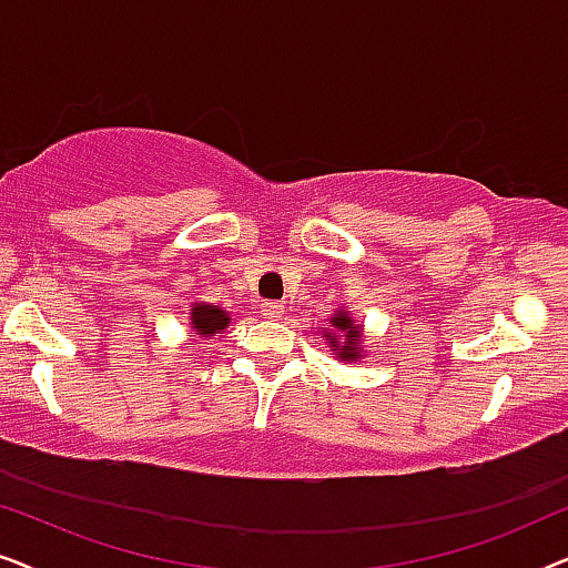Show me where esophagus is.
<instances>
[{"mask_svg":"<svg viewBox=\"0 0 568 568\" xmlns=\"http://www.w3.org/2000/svg\"><path fill=\"white\" fill-rule=\"evenodd\" d=\"M261 313L266 315L268 321H278V317L284 315V305H282V302H263Z\"/></svg>","mask_w":568,"mask_h":568,"instance_id":"esophagus-1","label":"esophagus"}]
</instances>
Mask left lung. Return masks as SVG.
<instances>
[{
  "label": "left lung",
  "mask_w": 568,
  "mask_h": 568,
  "mask_svg": "<svg viewBox=\"0 0 568 568\" xmlns=\"http://www.w3.org/2000/svg\"><path fill=\"white\" fill-rule=\"evenodd\" d=\"M331 323H333V331L344 332L347 336L344 345H341L335 338V333H333V336H328L331 344L336 346V352H338L341 359H359V338H362L359 325H354L352 317H346L344 313H341L338 317H333Z\"/></svg>",
  "instance_id": "1"
}]
</instances>
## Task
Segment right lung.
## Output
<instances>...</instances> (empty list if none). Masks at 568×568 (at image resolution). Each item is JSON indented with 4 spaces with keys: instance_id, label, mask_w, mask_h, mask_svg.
Here are the masks:
<instances>
[{
    "instance_id": "add662e5",
    "label": "right lung",
    "mask_w": 568,
    "mask_h": 568,
    "mask_svg": "<svg viewBox=\"0 0 568 568\" xmlns=\"http://www.w3.org/2000/svg\"><path fill=\"white\" fill-rule=\"evenodd\" d=\"M191 323H193V328L201 333V336H212V333L222 331L224 325L230 323V317L224 310L214 307V305H199V307H193Z\"/></svg>"
}]
</instances>
